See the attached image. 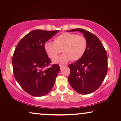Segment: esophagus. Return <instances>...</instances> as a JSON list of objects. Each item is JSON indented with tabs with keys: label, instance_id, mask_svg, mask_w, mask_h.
Listing matches in <instances>:
<instances>
[{
	"label": "esophagus",
	"instance_id": "1",
	"mask_svg": "<svg viewBox=\"0 0 121 121\" xmlns=\"http://www.w3.org/2000/svg\"><path fill=\"white\" fill-rule=\"evenodd\" d=\"M59 67H60V69H62L64 67V65H59Z\"/></svg>",
	"mask_w": 121,
	"mask_h": 121
}]
</instances>
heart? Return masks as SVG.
<instances>
[{
  "label": "heart",
  "instance_id": "b5f03b06",
  "mask_svg": "<svg viewBox=\"0 0 121 121\" xmlns=\"http://www.w3.org/2000/svg\"><path fill=\"white\" fill-rule=\"evenodd\" d=\"M87 46V41L83 35L74 33L64 32L54 39V43L47 41L44 44V48L49 58L54 59L61 51L62 55L54 60V63L64 64L69 60L77 61L82 58Z\"/></svg>",
  "mask_w": 121,
  "mask_h": 121
}]
</instances>
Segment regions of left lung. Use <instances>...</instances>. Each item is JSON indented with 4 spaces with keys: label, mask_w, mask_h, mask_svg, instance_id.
<instances>
[{
    "label": "left lung",
    "mask_w": 121,
    "mask_h": 121,
    "mask_svg": "<svg viewBox=\"0 0 121 121\" xmlns=\"http://www.w3.org/2000/svg\"><path fill=\"white\" fill-rule=\"evenodd\" d=\"M68 31H80L83 33L87 41V48L83 56L69 65L70 69L69 82L78 93L90 94L100 86L107 74L106 51L98 37L89 31L82 29Z\"/></svg>",
    "instance_id": "left-lung-1"
}]
</instances>
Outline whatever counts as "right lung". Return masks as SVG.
Here are the masks:
<instances>
[{
	"label": "right lung",
	"instance_id": "right-lung-1",
	"mask_svg": "<svg viewBox=\"0 0 121 121\" xmlns=\"http://www.w3.org/2000/svg\"><path fill=\"white\" fill-rule=\"evenodd\" d=\"M58 32L35 30L21 39L13 54L12 63L15 78L20 86L34 96H42L52 90L60 71L51 61L44 48L45 42Z\"/></svg>",
	"mask_w": 121,
	"mask_h": 121
}]
</instances>
